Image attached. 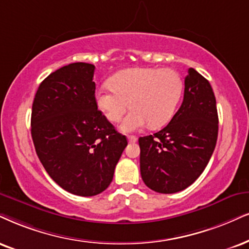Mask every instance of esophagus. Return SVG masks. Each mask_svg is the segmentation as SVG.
Instances as JSON below:
<instances>
[{
    "label": "esophagus",
    "instance_id": "34e87169",
    "mask_svg": "<svg viewBox=\"0 0 249 249\" xmlns=\"http://www.w3.org/2000/svg\"><path fill=\"white\" fill-rule=\"evenodd\" d=\"M137 141L136 136H128V142L129 143H135Z\"/></svg>",
    "mask_w": 249,
    "mask_h": 249
}]
</instances>
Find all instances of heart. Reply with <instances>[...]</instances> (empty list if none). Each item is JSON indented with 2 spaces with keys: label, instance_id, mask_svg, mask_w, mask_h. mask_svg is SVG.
Segmentation results:
<instances>
[{
  "label": "heart",
  "instance_id": "heart-1",
  "mask_svg": "<svg viewBox=\"0 0 249 249\" xmlns=\"http://www.w3.org/2000/svg\"><path fill=\"white\" fill-rule=\"evenodd\" d=\"M97 91V105L110 122H118L130 107L121 130L135 131L150 124L159 128L173 118L183 90L182 79L172 69L131 68L115 73Z\"/></svg>",
  "mask_w": 249,
  "mask_h": 249
}]
</instances>
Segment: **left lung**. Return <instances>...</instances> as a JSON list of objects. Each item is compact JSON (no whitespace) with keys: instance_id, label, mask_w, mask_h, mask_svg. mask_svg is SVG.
I'll use <instances>...</instances> for the list:
<instances>
[{"instance_id":"1","label":"left lung","mask_w":249,"mask_h":249,"mask_svg":"<svg viewBox=\"0 0 249 249\" xmlns=\"http://www.w3.org/2000/svg\"><path fill=\"white\" fill-rule=\"evenodd\" d=\"M218 136L216 98L208 79L189 68L180 108L166 127L140 137L141 176L150 189L173 194L207 167Z\"/></svg>"}]
</instances>
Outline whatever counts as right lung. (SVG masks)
Masks as SVG:
<instances>
[{
	"instance_id": "right-lung-1",
	"label": "right lung",
	"mask_w": 249,
	"mask_h": 249,
	"mask_svg": "<svg viewBox=\"0 0 249 249\" xmlns=\"http://www.w3.org/2000/svg\"><path fill=\"white\" fill-rule=\"evenodd\" d=\"M94 66L76 62L48 75L32 105L31 135L46 172L67 192L100 194L112 182L127 139L98 109Z\"/></svg>"
}]
</instances>
